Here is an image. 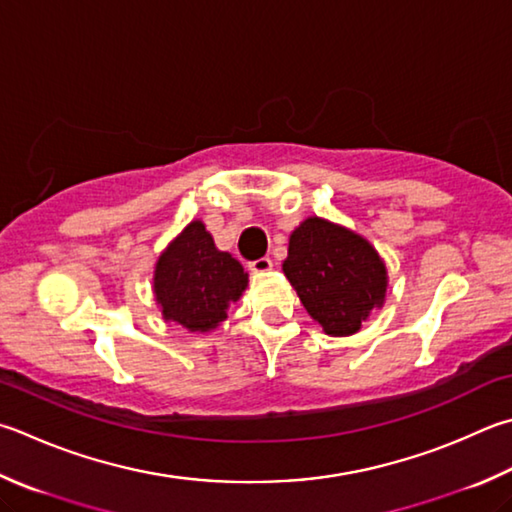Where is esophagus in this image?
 <instances>
[{"instance_id": "obj_1", "label": "esophagus", "mask_w": 512, "mask_h": 512, "mask_svg": "<svg viewBox=\"0 0 512 512\" xmlns=\"http://www.w3.org/2000/svg\"><path fill=\"white\" fill-rule=\"evenodd\" d=\"M248 268L253 273H266V271H271L273 268V259L271 257H259V259H253V262L248 264Z\"/></svg>"}]
</instances>
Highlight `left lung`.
<instances>
[{
  "instance_id": "8db88e82",
  "label": "left lung",
  "mask_w": 512,
  "mask_h": 512,
  "mask_svg": "<svg viewBox=\"0 0 512 512\" xmlns=\"http://www.w3.org/2000/svg\"><path fill=\"white\" fill-rule=\"evenodd\" d=\"M282 268L327 336H351L385 302L387 268L376 248L327 219L309 217L291 232Z\"/></svg>"
}]
</instances>
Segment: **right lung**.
Segmentation results:
<instances>
[{
  "mask_svg": "<svg viewBox=\"0 0 512 512\" xmlns=\"http://www.w3.org/2000/svg\"><path fill=\"white\" fill-rule=\"evenodd\" d=\"M246 286L244 266L215 246L203 221L183 228L154 271V295L163 318L197 333L217 329Z\"/></svg>",
  "mask_w": 512,
  "mask_h": 512,
  "instance_id": "right-lung-1",
  "label": "right lung"
}]
</instances>
